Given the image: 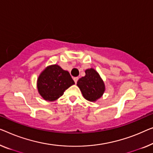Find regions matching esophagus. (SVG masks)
Instances as JSON below:
<instances>
[{"mask_svg":"<svg viewBox=\"0 0 153 153\" xmlns=\"http://www.w3.org/2000/svg\"><path fill=\"white\" fill-rule=\"evenodd\" d=\"M78 79H79L78 77H74V82H75V83H77V80H78Z\"/></svg>","mask_w":153,"mask_h":153,"instance_id":"obj_1","label":"esophagus"}]
</instances>
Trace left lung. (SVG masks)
Returning a JSON list of instances; mask_svg holds the SVG:
<instances>
[{
  "label": "left lung",
  "mask_w": 153,
  "mask_h": 153,
  "mask_svg": "<svg viewBox=\"0 0 153 153\" xmlns=\"http://www.w3.org/2000/svg\"><path fill=\"white\" fill-rule=\"evenodd\" d=\"M85 74V76L78 79L77 85L84 98L88 101L95 102L103 95L105 91L104 82L94 69H86Z\"/></svg>",
  "instance_id": "1"
}]
</instances>
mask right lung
<instances>
[{
  "label": "right lung",
  "mask_w": 153,
  "mask_h": 153,
  "mask_svg": "<svg viewBox=\"0 0 153 153\" xmlns=\"http://www.w3.org/2000/svg\"><path fill=\"white\" fill-rule=\"evenodd\" d=\"M75 82L69 73L58 65H50L40 74L37 80L39 94L47 101H55Z\"/></svg>",
  "instance_id": "obj_1"
}]
</instances>
